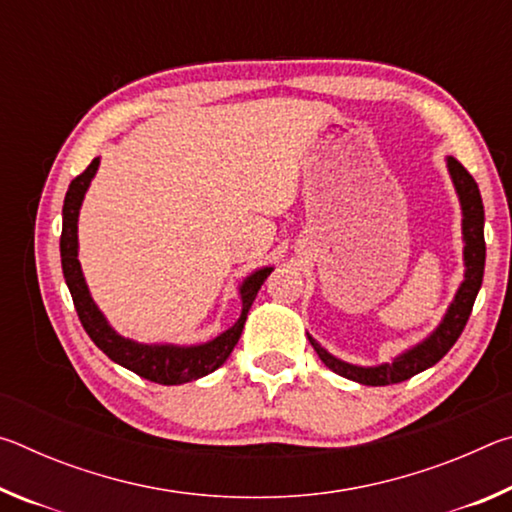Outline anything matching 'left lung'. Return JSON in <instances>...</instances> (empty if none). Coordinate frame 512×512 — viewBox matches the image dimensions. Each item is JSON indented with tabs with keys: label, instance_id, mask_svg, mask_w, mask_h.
<instances>
[{
	"label": "left lung",
	"instance_id": "8db88e82",
	"mask_svg": "<svg viewBox=\"0 0 512 512\" xmlns=\"http://www.w3.org/2000/svg\"><path fill=\"white\" fill-rule=\"evenodd\" d=\"M447 171L452 176L454 189L461 201L463 210V262H465V277L458 287L452 305L447 307V314L440 320V325L433 329L427 339L420 341L413 348L397 354L393 361L379 363V366H354V363L336 359L334 354H329L323 345L316 339H311L307 334L309 343L314 345L320 361L325 363L329 370H334L336 375L345 379L359 381L363 386H388V384H400V381L411 379L418 372L427 370L445 357L452 350V345L458 341V336L465 329L467 318L472 314L476 293L481 289L483 282V266H485V239H483V201L479 194V185L474 183V178L467 173L461 162L449 155L447 158Z\"/></svg>",
	"mask_w": 512,
	"mask_h": 512
}]
</instances>
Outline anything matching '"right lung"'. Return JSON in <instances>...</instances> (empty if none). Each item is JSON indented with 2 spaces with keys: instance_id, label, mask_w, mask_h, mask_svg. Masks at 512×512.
I'll return each mask as SVG.
<instances>
[{
  "instance_id": "obj_1",
  "label": "right lung",
  "mask_w": 512,
  "mask_h": 512,
  "mask_svg": "<svg viewBox=\"0 0 512 512\" xmlns=\"http://www.w3.org/2000/svg\"><path fill=\"white\" fill-rule=\"evenodd\" d=\"M97 169L99 158H94L90 162V167L69 183L63 203V235H60V262H63V275L67 289L72 293L76 314L81 318L83 329L88 332L94 345L106 352L112 361L133 370L135 375L155 381V384L178 386L210 375L216 368H221L225 359L230 357V352L235 350L239 336L244 332L248 311L253 307L257 291L262 289L264 280L271 275L273 266L257 268L255 273H250L246 280L241 282V316L235 325L225 329V332H221L212 341L198 345H173L137 343L133 339H126V336L117 334L115 329L110 327L106 316H103L99 307L94 305L79 262V212L85 192H88Z\"/></svg>"
}]
</instances>
